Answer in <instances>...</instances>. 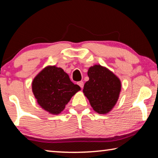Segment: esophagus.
Listing matches in <instances>:
<instances>
[{"instance_id": "1", "label": "esophagus", "mask_w": 158, "mask_h": 158, "mask_svg": "<svg viewBox=\"0 0 158 158\" xmlns=\"http://www.w3.org/2000/svg\"><path fill=\"white\" fill-rule=\"evenodd\" d=\"M77 84H78L80 87H81V89H82L83 87H84V82L83 81H79L78 83H77Z\"/></svg>"}]
</instances>
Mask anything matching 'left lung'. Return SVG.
<instances>
[{
  "instance_id": "1",
  "label": "left lung",
  "mask_w": 158,
  "mask_h": 158,
  "mask_svg": "<svg viewBox=\"0 0 158 158\" xmlns=\"http://www.w3.org/2000/svg\"><path fill=\"white\" fill-rule=\"evenodd\" d=\"M88 76L89 80L85 83L83 93L95 112L108 114L118 100L121 81L111 71L100 65L90 67Z\"/></svg>"
}]
</instances>
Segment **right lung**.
<instances>
[{
    "label": "right lung",
    "mask_w": 158,
    "mask_h": 158,
    "mask_svg": "<svg viewBox=\"0 0 158 158\" xmlns=\"http://www.w3.org/2000/svg\"><path fill=\"white\" fill-rule=\"evenodd\" d=\"M80 90L81 88L70 81L62 68L55 65L44 68L32 82V90L37 104L51 114H60Z\"/></svg>",
    "instance_id": "add662e5"
}]
</instances>
